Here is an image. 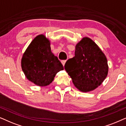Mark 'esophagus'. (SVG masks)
Here are the masks:
<instances>
[{"label": "esophagus", "mask_w": 126, "mask_h": 126, "mask_svg": "<svg viewBox=\"0 0 126 126\" xmlns=\"http://www.w3.org/2000/svg\"><path fill=\"white\" fill-rule=\"evenodd\" d=\"M61 62H62V64H63V66H64V64H65V63H66V60H62Z\"/></svg>", "instance_id": "1"}]
</instances>
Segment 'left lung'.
<instances>
[{
	"label": "left lung",
	"instance_id": "obj_1",
	"mask_svg": "<svg viewBox=\"0 0 126 126\" xmlns=\"http://www.w3.org/2000/svg\"><path fill=\"white\" fill-rule=\"evenodd\" d=\"M64 68L74 86L85 93L93 91L101 85L108 73L105 54L88 37L77 44L75 56L66 62Z\"/></svg>",
	"mask_w": 126,
	"mask_h": 126
}]
</instances>
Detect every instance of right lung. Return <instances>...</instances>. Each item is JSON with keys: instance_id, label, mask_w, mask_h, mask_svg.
<instances>
[{"instance_id": "right-lung-1", "label": "right lung", "mask_w": 126, "mask_h": 126, "mask_svg": "<svg viewBox=\"0 0 126 126\" xmlns=\"http://www.w3.org/2000/svg\"><path fill=\"white\" fill-rule=\"evenodd\" d=\"M21 68L29 81L41 87L49 85L56 74L64 69L52 52L50 40L44 34L36 36L25 50Z\"/></svg>"}]
</instances>
